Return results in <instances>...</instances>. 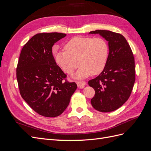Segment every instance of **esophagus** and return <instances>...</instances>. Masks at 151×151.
Here are the masks:
<instances>
[{
  "mask_svg": "<svg viewBox=\"0 0 151 151\" xmlns=\"http://www.w3.org/2000/svg\"><path fill=\"white\" fill-rule=\"evenodd\" d=\"M77 84L78 88L80 89H83L84 88L85 86H86V82L84 81H78L77 82Z\"/></svg>",
  "mask_w": 151,
  "mask_h": 151,
  "instance_id": "1",
  "label": "esophagus"
}]
</instances>
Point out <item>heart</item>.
I'll return each mask as SVG.
<instances>
[{"instance_id": "obj_1", "label": "heart", "mask_w": 151, "mask_h": 151, "mask_svg": "<svg viewBox=\"0 0 151 151\" xmlns=\"http://www.w3.org/2000/svg\"><path fill=\"white\" fill-rule=\"evenodd\" d=\"M64 48L65 51L54 53L56 63L68 74H72L79 63L81 65L74 75L76 78L98 74L106 64L109 47L102 38L77 36L68 41Z\"/></svg>"}]
</instances>
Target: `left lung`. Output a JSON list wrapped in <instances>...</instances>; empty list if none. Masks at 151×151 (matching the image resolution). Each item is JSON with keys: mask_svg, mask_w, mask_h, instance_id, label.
Segmentation results:
<instances>
[{"mask_svg": "<svg viewBox=\"0 0 151 151\" xmlns=\"http://www.w3.org/2000/svg\"><path fill=\"white\" fill-rule=\"evenodd\" d=\"M108 42V58L103 70L89 81L95 91L93 107L101 112H110L121 107L129 98L135 80V60L129 44L121 34L108 30H96Z\"/></svg>", "mask_w": 151, "mask_h": 151, "instance_id": "left-lung-1", "label": "left lung"}]
</instances>
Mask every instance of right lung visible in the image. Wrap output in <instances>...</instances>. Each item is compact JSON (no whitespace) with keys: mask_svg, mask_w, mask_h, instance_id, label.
<instances>
[{"mask_svg":"<svg viewBox=\"0 0 151 151\" xmlns=\"http://www.w3.org/2000/svg\"><path fill=\"white\" fill-rule=\"evenodd\" d=\"M67 35L42 33L33 36L22 48L16 68L20 94L35 111L56 117L65 111L77 89L55 60L52 47Z\"/></svg>","mask_w":151,"mask_h":151,"instance_id":"right-lung-1","label":"right lung"}]
</instances>
